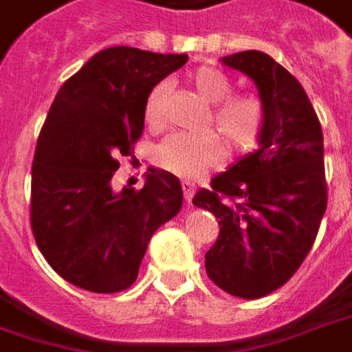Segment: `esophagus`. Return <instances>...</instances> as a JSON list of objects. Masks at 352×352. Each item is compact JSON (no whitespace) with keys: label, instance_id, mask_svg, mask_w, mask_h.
I'll list each match as a JSON object with an SVG mask.
<instances>
[{"label":"esophagus","instance_id":"34e87169","mask_svg":"<svg viewBox=\"0 0 352 352\" xmlns=\"http://www.w3.org/2000/svg\"><path fill=\"white\" fill-rule=\"evenodd\" d=\"M181 188H183L184 200L190 204V201H192V198H194V192H196V186H194L192 183H188V181H183V183H181Z\"/></svg>","mask_w":352,"mask_h":352}]
</instances>
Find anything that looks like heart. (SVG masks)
Wrapping results in <instances>:
<instances>
[{
    "label": "heart",
    "mask_w": 352,
    "mask_h": 352,
    "mask_svg": "<svg viewBox=\"0 0 352 352\" xmlns=\"http://www.w3.org/2000/svg\"><path fill=\"white\" fill-rule=\"evenodd\" d=\"M186 82L204 102L211 104L206 127L215 129L228 148L245 154L257 146L265 127V107L255 95H230L232 85L213 66H200L186 76ZM168 83H156L144 100V124L158 131L166 122ZM156 164L181 179H200L225 158L223 142L215 133L169 135L156 148Z\"/></svg>",
    "instance_id": "obj_1"
}]
</instances>
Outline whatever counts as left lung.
I'll return each instance as SVG.
<instances>
[{
    "label": "left lung",
    "mask_w": 352,
    "mask_h": 352,
    "mask_svg": "<svg viewBox=\"0 0 352 352\" xmlns=\"http://www.w3.org/2000/svg\"><path fill=\"white\" fill-rule=\"evenodd\" d=\"M223 63L250 76L265 107L261 148L211 179L194 206L219 219L206 272L223 292L259 299L284 286L313 248L328 204L322 127L309 97L261 51Z\"/></svg>",
    "instance_id": "1"
}]
</instances>
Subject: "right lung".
I'll list each match as a JSON object with an SVG mask.
<instances>
[{
  "label": "right lung",
  "mask_w": 352,
  "mask_h": 352,
  "mask_svg": "<svg viewBox=\"0 0 352 352\" xmlns=\"http://www.w3.org/2000/svg\"><path fill=\"white\" fill-rule=\"evenodd\" d=\"M186 55L110 47L89 58L56 93L32 162L30 225L58 276L93 294L133 284L146 245L183 206V188L164 169L141 190L118 194L110 181L144 127V100Z\"/></svg>",
  "instance_id": "obj_1"
}]
</instances>
